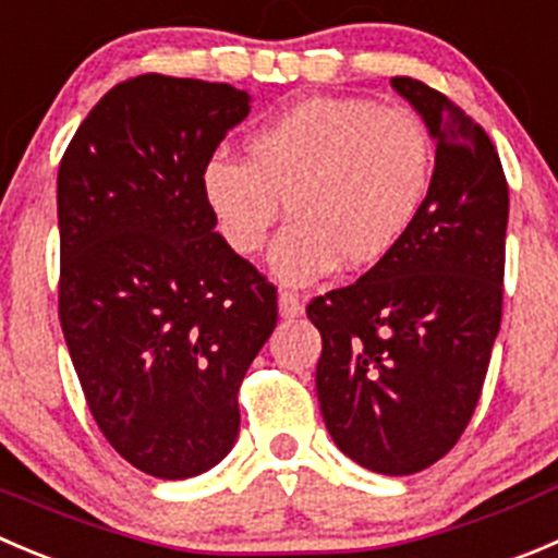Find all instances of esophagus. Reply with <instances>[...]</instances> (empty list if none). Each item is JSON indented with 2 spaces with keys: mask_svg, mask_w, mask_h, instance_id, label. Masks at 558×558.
I'll return each instance as SVG.
<instances>
[{
  "mask_svg": "<svg viewBox=\"0 0 558 558\" xmlns=\"http://www.w3.org/2000/svg\"><path fill=\"white\" fill-rule=\"evenodd\" d=\"M278 311L283 318H296L305 313V305H302V300L296 294H291V291H280L278 294Z\"/></svg>",
  "mask_w": 558,
  "mask_h": 558,
  "instance_id": "34e87169",
  "label": "esophagus"
}]
</instances>
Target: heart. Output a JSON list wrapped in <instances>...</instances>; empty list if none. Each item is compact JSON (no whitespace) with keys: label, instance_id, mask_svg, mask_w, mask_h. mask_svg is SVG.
Listing matches in <instances>:
<instances>
[{"label":"heart","instance_id":"1","mask_svg":"<svg viewBox=\"0 0 558 558\" xmlns=\"http://www.w3.org/2000/svg\"><path fill=\"white\" fill-rule=\"evenodd\" d=\"M434 138L423 119L362 97H313L258 124L247 160L209 155L202 196L231 251L253 256L286 209L269 251L280 283L340 267L371 269L398 251L428 202Z\"/></svg>","mask_w":558,"mask_h":558}]
</instances>
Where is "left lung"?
<instances>
[{
    "instance_id": "1",
    "label": "left lung",
    "mask_w": 558,
    "mask_h": 558,
    "mask_svg": "<svg viewBox=\"0 0 558 558\" xmlns=\"http://www.w3.org/2000/svg\"><path fill=\"white\" fill-rule=\"evenodd\" d=\"M436 142L428 202L398 251L316 296V392L343 456L376 474L434 466L474 414L501 324L510 191L488 133L450 97L398 75Z\"/></svg>"
}]
</instances>
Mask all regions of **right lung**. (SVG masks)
Returning a JSON list of instances; mask_svg holds the SVG:
<instances>
[{
	"mask_svg": "<svg viewBox=\"0 0 558 558\" xmlns=\"http://www.w3.org/2000/svg\"><path fill=\"white\" fill-rule=\"evenodd\" d=\"M251 95L147 73L100 97L57 177L59 322L97 428L135 469L187 480L240 434L236 392L278 291L215 231L202 169Z\"/></svg>",
	"mask_w": 558,
	"mask_h": 558,
	"instance_id": "add662e5",
	"label": "right lung"
}]
</instances>
